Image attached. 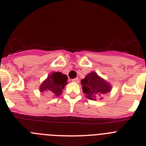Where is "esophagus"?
Here are the masks:
<instances>
[{"mask_svg": "<svg viewBox=\"0 0 146 146\" xmlns=\"http://www.w3.org/2000/svg\"><path fill=\"white\" fill-rule=\"evenodd\" d=\"M72 81L73 82H75V83H78V82H79V78L76 77V78H74V79H72Z\"/></svg>", "mask_w": 146, "mask_h": 146, "instance_id": "34e87169", "label": "esophagus"}]
</instances>
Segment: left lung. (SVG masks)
Segmentation results:
<instances>
[{
    "label": "left lung",
    "mask_w": 146,
    "mask_h": 146,
    "mask_svg": "<svg viewBox=\"0 0 146 146\" xmlns=\"http://www.w3.org/2000/svg\"><path fill=\"white\" fill-rule=\"evenodd\" d=\"M82 91L89 99H102L104 94L111 91V86L96 72H91L81 80Z\"/></svg>",
    "instance_id": "obj_1"
}]
</instances>
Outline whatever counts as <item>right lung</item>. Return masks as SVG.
<instances>
[{
  "label": "right lung",
  "instance_id": "obj_1",
  "mask_svg": "<svg viewBox=\"0 0 146 146\" xmlns=\"http://www.w3.org/2000/svg\"><path fill=\"white\" fill-rule=\"evenodd\" d=\"M68 77L60 72H52L40 86L41 92H48L58 96L63 92L64 86L67 84Z\"/></svg>",
  "mask_w": 146,
  "mask_h": 146
}]
</instances>
